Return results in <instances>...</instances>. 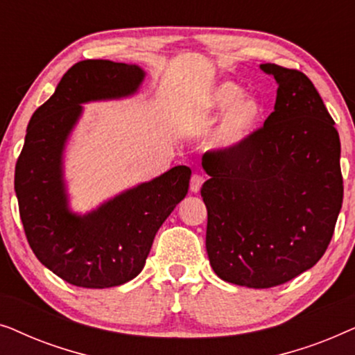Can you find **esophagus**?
I'll use <instances>...</instances> for the list:
<instances>
[{
  "label": "esophagus",
  "instance_id": "obj_1",
  "mask_svg": "<svg viewBox=\"0 0 355 355\" xmlns=\"http://www.w3.org/2000/svg\"><path fill=\"white\" fill-rule=\"evenodd\" d=\"M202 184H203V178L200 176V174H193V176L191 178V191L193 193H197L198 191H200Z\"/></svg>",
  "mask_w": 355,
  "mask_h": 355
}]
</instances>
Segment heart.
Wrapping results in <instances>:
<instances>
[{"mask_svg":"<svg viewBox=\"0 0 355 355\" xmlns=\"http://www.w3.org/2000/svg\"><path fill=\"white\" fill-rule=\"evenodd\" d=\"M234 82H221L203 98V110L210 114L226 111L210 137V148L216 153L239 152L259 129L265 116V103L257 95L242 94Z\"/></svg>","mask_w":355,"mask_h":355,"instance_id":"b5f03b06","label":"heart"}]
</instances>
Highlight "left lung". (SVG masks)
Segmentation results:
<instances>
[{"mask_svg": "<svg viewBox=\"0 0 355 355\" xmlns=\"http://www.w3.org/2000/svg\"><path fill=\"white\" fill-rule=\"evenodd\" d=\"M278 82L275 111L239 152L202 166L207 254L223 281L266 289L317 263L343 205L341 142L304 72L260 64Z\"/></svg>", "mask_w": 355, "mask_h": 355, "instance_id": "1", "label": "left lung"}]
</instances>
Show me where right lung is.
<instances>
[{"mask_svg":"<svg viewBox=\"0 0 355 355\" xmlns=\"http://www.w3.org/2000/svg\"><path fill=\"white\" fill-rule=\"evenodd\" d=\"M145 72L106 60L77 62L32 114L16 163L14 191L28 245L48 270L79 288L105 289L142 271L155 234L189 191L191 168L174 166L96 210H69L62 178L67 137L82 103L134 95Z\"/></svg>","mask_w":355,"mask_h":355,"instance_id":"obj_1","label":"right lung"}]
</instances>
